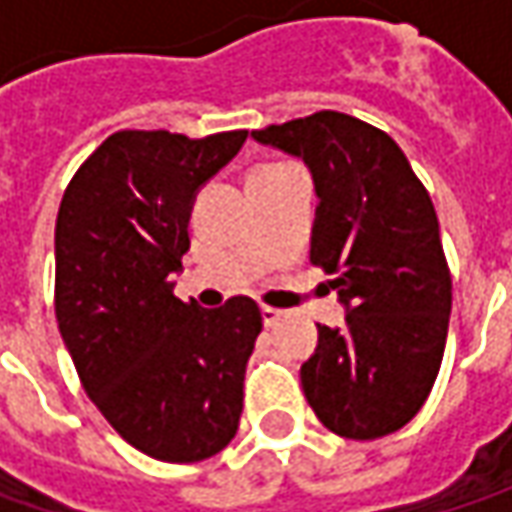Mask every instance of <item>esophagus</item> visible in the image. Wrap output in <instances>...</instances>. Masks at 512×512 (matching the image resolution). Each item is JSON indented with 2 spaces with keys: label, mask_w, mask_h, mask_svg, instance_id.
<instances>
[{
  "label": "esophagus",
  "mask_w": 512,
  "mask_h": 512,
  "mask_svg": "<svg viewBox=\"0 0 512 512\" xmlns=\"http://www.w3.org/2000/svg\"><path fill=\"white\" fill-rule=\"evenodd\" d=\"M282 316H285L282 310L262 305V319H265V327H273V325H276V322H279V319H282Z\"/></svg>",
  "instance_id": "34e87169"
}]
</instances>
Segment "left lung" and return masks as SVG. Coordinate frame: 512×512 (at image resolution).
Instances as JSON below:
<instances>
[{"label":"left lung","instance_id":"obj_1","mask_svg":"<svg viewBox=\"0 0 512 512\" xmlns=\"http://www.w3.org/2000/svg\"><path fill=\"white\" fill-rule=\"evenodd\" d=\"M313 173L310 262L336 279L342 327L319 325L302 364L307 404L327 430L370 442L402 430L439 376L453 302L439 219L402 148L356 116L319 110L253 130Z\"/></svg>","mask_w":512,"mask_h":512}]
</instances>
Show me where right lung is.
Segmentation results:
<instances>
[{
  "mask_svg": "<svg viewBox=\"0 0 512 512\" xmlns=\"http://www.w3.org/2000/svg\"><path fill=\"white\" fill-rule=\"evenodd\" d=\"M247 130H119L76 170L56 216V322L90 402L150 459L202 462L239 430L259 305L173 296L199 187Z\"/></svg>",
  "mask_w": 512,
  "mask_h": 512,
  "instance_id": "right-lung-1",
  "label": "right lung"
}]
</instances>
